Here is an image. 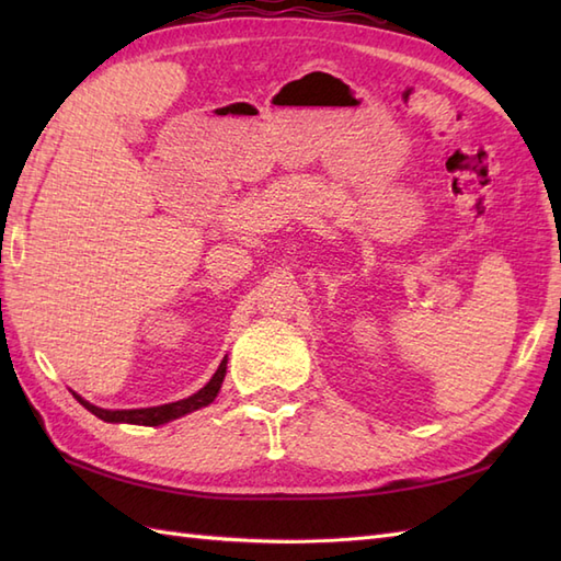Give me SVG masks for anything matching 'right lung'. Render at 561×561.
I'll return each instance as SVG.
<instances>
[{
  "mask_svg": "<svg viewBox=\"0 0 561 561\" xmlns=\"http://www.w3.org/2000/svg\"><path fill=\"white\" fill-rule=\"evenodd\" d=\"M226 364L229 359H221L219 368L214 371V376L209 378V383L205 388H199L197 392H193L190 398H183L178 402H169V404H159V408H139V410H105L99 408V404H93L89 400H83L79 392L71 390V396H75L83 408H87L91 414H96L99 420L103 422H113V424H141V426H161V424H169L178 416H185L195 410L207 408L209 402H214V398L219 396L221 383H224V376H226Z\"/></svg>",
  "mask_w": 561,
  "mask_h": 561,
  "instance_id": "add662e5",
  "label": "right lung"
}]
</instances>
